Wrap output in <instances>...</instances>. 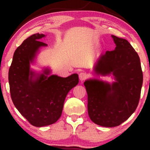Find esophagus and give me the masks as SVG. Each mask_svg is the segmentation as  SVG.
Returning a JSON list of instances; mask_svg holds the SVG:
<instances>
[{"label": "esophagus", "mask_w": 150, "mask_h": 150, "mask_svg": "<svg viewBox=\"0 0 150 150\" xmlns=\"http://www.w3.org/2000/svg\"><path fill=\"white\" fill-rule=\"evenodd\" d=\"M79 79L81 81H85V79H87L88 75L87 73L85 72H81V73H80L79 76Z\"/></svg>", "instance_id": "obj_1"}]
</instances>
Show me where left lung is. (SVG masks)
I'll return each instance as SVG.
<instances>
[{
  "instance_id": "1",
  "label": "left lung",
  "mask_w": 150,
  "mask_h": 150,
  "mask_svg": "<svg viewBox=\"0 0 150 150\" xmlns=\"http://www.w3.org/2000/svg\"><path fill=\"white\" fill-rule=\"evenodd\" d=\"M115 50L106 51L95 67L97 74L112 72V85L98 80L84 83L88 114L94 123L105 127L119 126L136 110L140 98L143 73L138 54L126 40L112 35Z\"/></svg>"
}]
</instances>
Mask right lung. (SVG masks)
Instances as JSON below:
<instances>
[{"label":"right lung","mask_w":150,"mask_h":150,"mask_svg":"<svg viewBox=\"0 0 150 150\" xmlns=\"http://www.w3.org/2000/svg\"><path fill=\"white\" fill-rule=\"evenodd\" d=\"M45 35L35 34L28 38L15 50L8 71L10 92L12 102L20 113L36 127L50 125L62 115L63 104L69 91L79 83L77 74L63 78L40 75L32 80L34 73L30 62L39 47L47 45L39 39ZM48 70L44 73L47 74Z\"/></svg>","instance_id":"right-lung-1"}]
</instances>
